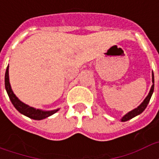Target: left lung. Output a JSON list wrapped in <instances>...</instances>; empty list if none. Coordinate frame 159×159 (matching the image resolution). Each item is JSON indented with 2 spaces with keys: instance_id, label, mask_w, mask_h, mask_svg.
<instances>
[{
  "instance_id": "1",
  "label": "left lung",
  "mask_w": 159,
  "mask_h": 159,
  "mask_svg": "<svg viewBox=\"0 0 159 159\" xmlns=\"http://www.w3.org/2000/svg\"><path fill=\"white\" fill-rule=\"evenodd\" d=\"M152 85L151 87V89L149 91V93H148V95L146 97V99L143 100V102L140 104L139 107H137L135 109H134V110L130 111H129L128 113L125 114L123 117H122V119L121 121L122 122H126L128 120H130L131 118H133V117H136L138 115H140V113H142L144 111V110L147 108V105L149 103V101L151 100V97L152 95V93H153V90H154V75H153V72L152 74Z\"/></svg>"
}]
</instances>
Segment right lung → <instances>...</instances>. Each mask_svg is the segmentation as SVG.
Here are the masks:
<instances>
[{"mask_svg": "<svg viewBox=\"0 0 159 159\" xmlns=\"http://www.w3.org/2000/svg\"><path fill=\"white\" fill-rule=\"evenodd\" d=\"M9 66H7V70L5 73V88L7 90V93L8 94L9 99L11 100V102L13 105V107H15L17 110L19 111V112L23 115H25L26 117H30L31 119L34 120H42L44 119L46 117H48L52 116V114L56 113L59 109L52 111H43L41 109H36L32 107H30L28 105H26L21 100H19V98L16 96L13 91H12L11 85H10V82H9V72H8Z\"/></svg>", "mask_w": 159, "mask_h": 159, "instance_id": "obj_1", "label": "right lung"}]
</instances>
